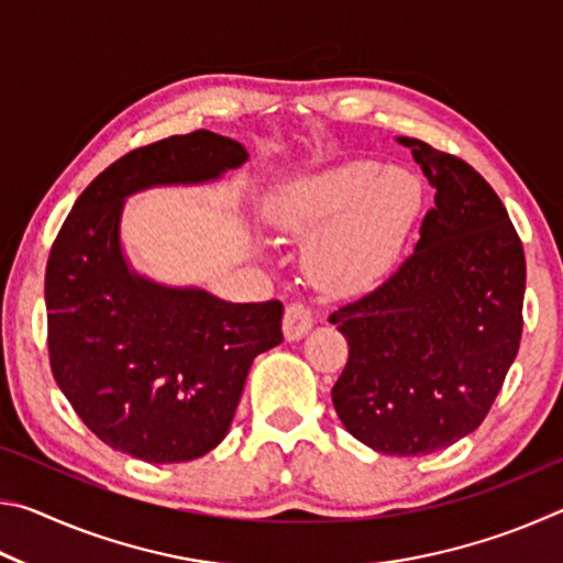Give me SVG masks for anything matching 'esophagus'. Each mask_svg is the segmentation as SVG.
Here are the masks:
<instances>
[{
    "label": "esophagus",
    "instance_id": "34e87169",
    "mask_svg": "<svg viewBox=\"0 0 563 563\" xmlns=\"http://www.w3.org/2000/svg\"><path fill=\"white\" fill-rule=\"evenodd\" d=\"M316 325V316H312L310 305L305 302H290L285 308L283 316V332L288 340H300L310 332V328Z\"/></svg>",
    "mask_w": 563,
    "mask_h": 563
}]
</instances>
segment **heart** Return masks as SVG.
Instances as JSON below:
<instances>
[{
    "instance_id": "obj_1",
    "label": "heart",
    "mask_w": 563,
    "mask_h": 563,
    "mask_svg": "<svg viewBox=\"0 0 563 563\" xmlns=\"http://www.w3.org/2000/svg\"><path fill=\"white\" fill-rule=\"evenodd\" d=\"M419 188L402 170L357 161L280 188L268 203L278 231L310 238L305 265L310 278L332 292L375 285L393 265L412 223Z\"/></svg>"
}]
</instances>
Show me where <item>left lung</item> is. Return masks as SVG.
I'll use <instances>...</instances> for the list:
<instances>
[{
    "label": "left lung",
    "mask_w": 563,
    "mask_h": 563,
    "mask_svg": "<svg viewBox=\"0 0 563 563\" xmlns=\"http://www.w3.org/2000/svg\"><path fill=\"white\" fill-rule=\"evenodd\" d=\"M397 141L437 188L434 208L397 271L330 316L350 345L332 405L362 444L417 456L489 415L519 352L527 261L507 208L466 161Z\"/></svg>",
    "instance_id": "left-lung-1"
}]
</instances>
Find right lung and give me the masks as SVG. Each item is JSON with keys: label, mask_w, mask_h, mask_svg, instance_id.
I'll list each match as a JSON object with an SVG mask.
<instances>
[{"label": "right lung", "mask_w": 563, "mask_h": 563, "mask_svg": "<svg viewBox=\"0 0 563 563\" xmlns=\"http://www.w3.org/2000/svg\"><path fill=\"white\" fill-rule=\"evenodd\" d=\"M245 148L198 129L139 146L76 198L46 261L52 375L103 444L151 464L190 462L221 444L255 355L283 342V302H223L129 271L123 198L198 184L241 166Z\"/></svg>", "instance_id": "1"}]
</instances>
